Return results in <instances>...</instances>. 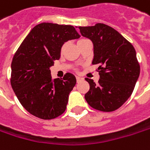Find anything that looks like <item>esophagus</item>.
Here are the masks:
<instances>
[{"label":"esophagus","instance_id":"esophagus-1","mask_svg":"<svg viewBox=\"0 0 150 150\" xmlns=\"http://www.w3.org/2000/svg\"><path fill=\"white\" fill-rule=\"evenodd\" d=\"M76 79H77V82H78V83H79V82H81V81H83V78L79 77V76H77V77H76Z\"/></svg>","mask_w":150,"mask_h":150}]
</instances>
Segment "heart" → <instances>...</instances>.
<instances>
[{
    "label": "heart",
    "instance_id": "obj_1",
    "mask_svg": "<svg viewBox=\"0 0 150 150\" xmlns=\"http://www.w3.org/2000/svg\"><path fill=\"white\" fill-rule=\"evenodd\" d=\"M83 40H79V42H81V41H83Z\"/></svg>",
    "mask_w": 150,
    "mask_h": 150
}]
</instances>
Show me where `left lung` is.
Returning a JSON list of instances; mask_svg holds the SVG:
<instances>
[{
  "label": "left lung",
  "instance_id": "1",
  "mask_svg": "<svg viewBox=\"0 0 150 150\" xmlns=\"http://www.w3.org/2000/svg\"><path fill=\"white\" fill-rule=\"evenodd\" d=\"M83 36L94 44L92 64H99L98 83L85 78L89 90L84 97L92 108L100 111H114L131 96L140 73L136 51L116 29L104 23L79 27Z\"/></svg>",
  "mask_w": 150,
  "mask_h": 150
}]
</instances>
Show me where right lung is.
<instances>
[{
	"label": "right lung",
	"instance_id": "right-lung-1",
	"mask_svg": "<svg viewBox=\"0 0 150 150\" xmlns=\"http://www.w3.org/2000/svg\"><path fill=\"white\" fill-rule=\"evenodd\" d=\"M80 35L71 25L42 23L22 42L11 62V85L19 102L33 116L50 120L63 114L76 78L67 72L51 79L50 67L61 57L65 42Z\"/></svg>",
	"mask_w": 150,
	"mask_h": 150
}]
</instances>
